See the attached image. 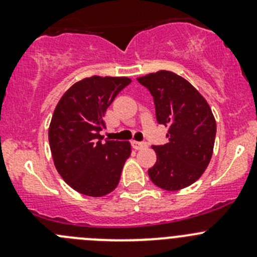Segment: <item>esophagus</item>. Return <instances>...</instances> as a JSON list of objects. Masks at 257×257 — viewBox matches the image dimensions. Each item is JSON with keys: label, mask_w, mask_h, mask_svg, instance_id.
<instances>
[{"label": "esophagus", "mask_w": 257, "mask_h": 257, "mask_svg": "<svg viewBox=\"0 0 257 257\" xmlns=\"http://www.w3.org/2000/svg\"><path fill=\"white\" fill-rule=\"evenodd\" d=\"M131 145H133V148L136 149V151H140V149H144V148H147V147H148V145L145 144V143L135 142V140H133V142H131Z\"/></svg>", "instance_id": "34e87169"}]
</instances>
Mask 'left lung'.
<instances>
[{
  "label": "left lung",
  "mask_w": 257,
  "mask_h": 257,
  "mask_svg": "<svg viewBox=\"0 0 257 257\" xmlns=\"http://www.w3.org/2000/svg\"><path fill=\"white\" fill-rule=\"evenodd\" d=\"M151 91L160 124L169 127V143L153 145L157 162L148 175L154 185L175 192L196 183L207 169L216 136L210 105L192 83L170 70L138 78Z\"/></svg>",
  "instance_id": "left-lung-1"
}]
</instances>
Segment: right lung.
Wrapping results in <instances>:
<instances>
[{
  "label": "right lung",
  "instance_id": "1",
  "mask_svg": "<svg viewBox=\"0 0 257 257\" xmlns=\"http://www.w3.org/2000/svg\"><path fill=\"white\" fill-rule=\"evenodd\" d=\"M130 83L128 77L83 78L68 88L52 113L49 143L54 165L81 194L106 196L119 183L130 142H103L100 131L108 106Z\"/></svg>",
  "mask_w": 257,
  "mask_h": 257
}]
</instances>
